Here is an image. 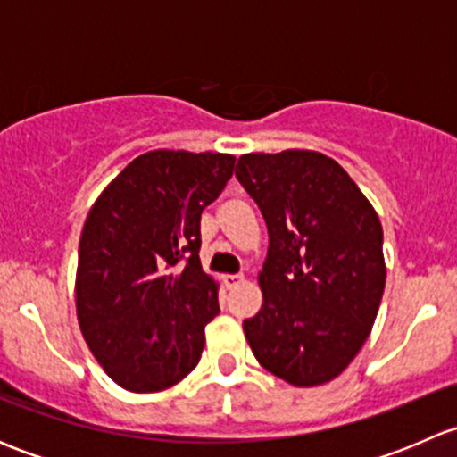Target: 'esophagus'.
Segmentation results:
<instances>
[{"label": "esophagus", "instance_id": "1", "mask_svg": "<svg viewBox=\"0 0 457 457\" xmlns=\"http://www.w3.org/2000/svg\"><path fill=\"white\" fill-rule=\"evenodd\" d=\"M223 283H225V287H228V289H237L238 285L245 283V276H243V274H225Z\"/></svg>", "mask_w": 457, "mask_h": 457}]
</instances>
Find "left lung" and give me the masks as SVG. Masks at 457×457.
<instances>
[{
    "label": "left lung",
    "instance_id": "obj_1",
    "mask_svg": "<svg viewBox=\"0 0 457 457\" xmlns=\"http://www.w3.org/2000/svg\"><path fill=\"white\" fill-rule=\"evenodd\" d=\"M237 179L270 234L261 312L243 320L247 343L280 380L325 385L371 334L386 280L380 219L353 179L316 150L250 152Z\"/></svg>",
    "mask_w": 457,
    "mask_h": 457
}]
</instances>
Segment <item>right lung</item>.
Returning a JSON list of instances; mask_svg holds the SVG:
<instances>
[{
	"label": "right lung",
	"mask_w": 457,
	"mask_h": 457,
	"mask_svg": "<svg viewBox=\"0 0 457 457\" xmlns=\"http://www.w3.org/2000/svg\"><path fill=\"white\" fill-rule=\"evenodd\" d=\"M237 156L150 150L128 163L81 229L75 278L79 329L119 386L156 394L201 361L219 314V280L199 261L201 212L223 192Z\"/></svg>",
	"instance_id": "1"
}]
</instances>
